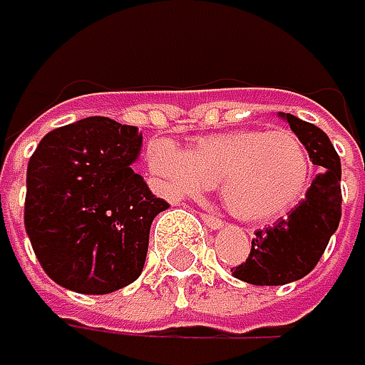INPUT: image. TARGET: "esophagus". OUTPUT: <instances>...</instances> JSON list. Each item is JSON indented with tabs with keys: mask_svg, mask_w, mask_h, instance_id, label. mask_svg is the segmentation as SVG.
I'll return each mask as SVG.
<instances>
[{
	"mask_svg": "<svg viewBox=\"0 0 365 365\" xmlns=\"http://www.w3.org/2000/svg\"><path fill=\"white\" fill-rule=\"evenodd\" d=\"M202 219H204V223L210 227V230H219V227L223 225V221H221L219 217H215V215H208V212H204V215H202Z\"/></svg>",
	"mask_w": 365,
	"mask_h": 365,
	"instance_id": "obj_1",
	"label": "esophagus"
}]
</instances>
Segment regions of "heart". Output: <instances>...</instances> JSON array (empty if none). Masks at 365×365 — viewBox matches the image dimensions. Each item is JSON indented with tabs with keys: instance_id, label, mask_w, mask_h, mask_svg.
Masks as SVG:
<instances>
[{
	"instance_id": "heart-1",
	"label": "heart",
	"mask_w": 365,
	"mask_h": 365,
	"mask_svg": "<svg viewBox=\"0 0 365 365\" xmlns=\"http://www.w3.org/2000/svg\"><path fill=\"white\" fill-rule=\"evenodd\" d=\"M150 172L172 193H202L219 180V193L235 217L269 223L294 210L312 185V157L290 130L241 128L197 138L189 150L153 140Z\"/></svg>"
}]
</instances>
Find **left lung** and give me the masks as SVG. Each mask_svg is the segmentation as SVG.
Segmentation results:
<instances>
[{"label":"left lung","instance_id":"1","mask_svg":"<svg viewBox=\"0 0 365 365\" xmlns=\"http://www.w3.org/2000/svg\"><path fill=\"white\" fill-rule=\"evenodd\" d=\"M292 133L305 144L318 174L305 200L275 225L256 230L245 262L232 267V275L256 286H282L305 277L321 260L342 217L340 157L327 135L290 113H282Z\"/></svg>","mask_w":365,"mask_h":365}]
</instances>
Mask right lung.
Instances as JSON below:
<instances>
[{
    "mask_svg": "<svg viewBox=\"0 0 365 365\" xmlns=\"http://www.w3.org/2000/svg\"><path fill=\"white\" fill-rule=\"evenodd\" d=\"M140 148L138 128L103 115L40 140L27 163L25 232L56 284L107 294L140 277L153 219L170 206L133 172Z\"/></svg>",
    "mask_w": 365,
    "mask_h": 365,
    "instance_id": "1",
    "label": "right lung"
}]
</instances>
